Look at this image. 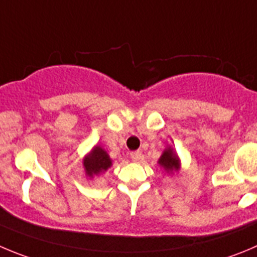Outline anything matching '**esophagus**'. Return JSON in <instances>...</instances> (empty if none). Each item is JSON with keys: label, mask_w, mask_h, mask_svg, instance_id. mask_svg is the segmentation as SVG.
Segmentation results:
<instances>
[{"label": "esophagus", "mask_w": 257, "mask_h": 257, "mask_svg": "<svg viewBox=\"0 0 257 257\" xmlns=\"http://www.w3.org/2000/svg\"><path fill=\"white\" fill-rule=\"evenodd\" d=\"M131 158H132V161L134 162H138L142 160V152L141 151H134V152L131 153Z\"/></svg>", "instance_id": "34e87169"}]
</instances>
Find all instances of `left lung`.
Instances as JSON below:
<instances>
[{
  "mask_svg": "<svg viewBox=\"0 0 257 257\" xmlns=\"http://www.w3.org/2000/svg\"><path fill=\"white\" fill-rule=\"evenodd\" d=\"M158 165L162 167L166 172L171 174V172L177 171L180 169V160L177 157L176 153L174 152L171 147L166 148L164 153L161 155L160 160H158Z\"/></svg>",
  "mask_w": 257,
  "mask_h": 257,
  "instance_id": "obj_1",
  "label": "left lung"
}]
</instances>
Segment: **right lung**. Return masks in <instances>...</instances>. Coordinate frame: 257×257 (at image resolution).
<instances>
[{
    "instance_id": "obj_1",
    "label": "right lung",
    "mask_w": 257,
    "mask_h": 257,
    "mask_svg": "<svg viewBox=\"0 0 257 257\" xmlns=\"http://www.w3.org/2000/svg\"><path fill=\"white\" fill-rule=\"evenodd\" d=\"M111 160L106 151L102 150L100 146H95L90 153L83 160L86 176L93 177L95 175H100L106 171L111 166Z\"/></svg>"
}]
</instances>
